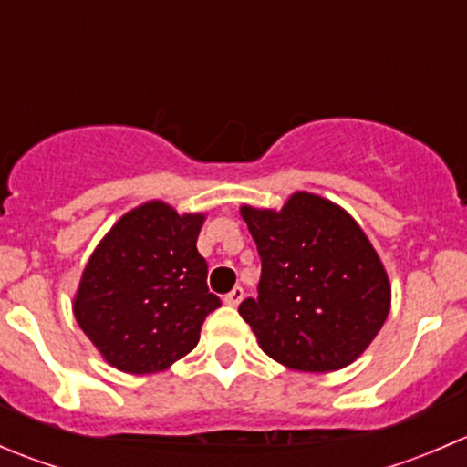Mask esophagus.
Here are the masks:
<instances>
[{
	"label": "esophagus",
	"instance_id": "esophagus-1",
	"mask_svg": "<svg viewBox=\"0 0 467 467\" xmlns=\"http://www.w3.org/2000/svg\"><path fill=\"white\" fill-rule=\"evenodd\" d=\"M242 300H244V289H242V286H234V289L230 291L228 296H225L223 303L230 305V307H237V305L242 303Z\"/></svg>",
	"mask_w": 467,
	"mask_h": 467
}]
</instances>
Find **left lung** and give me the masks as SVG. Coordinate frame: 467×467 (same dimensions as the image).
Wrapping results in <instances>:
<instances>
[{"instance_id": "8db88e82", "label": "left lung", "mask_w": 467, "mask_h": 467, "mask_svg": "<svg viewBox=\"0 0 467 467\" xmlns=\"http://www.w3.org/2000/svg\"><path fill=\"white\" fill-rule=\"evenodd\" d=\"M257 244V298L239 314L277 364L305 373L346 368L370 346L390 309L379 255L343 207L296 192L280 212L242 205Z\"/></svg>"}]
</instances>
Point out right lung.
I'll list each match as a JSON object with an SVG mask.
<instances>
[{"instance_id": "1", "label": "right lung", "mask_w": 467, "mask_h": 467, "mask_svg": "<svg viewBox=\"0 0 467 467\" xmlns=\"http://www.w3.org/2000/svg\"><path fill=\"white\" fill-rule=\"evenodd\" d=\"M203 221L149 201L126 212L89 255L74 317L121 373L167 370L194 350L205 317L221 307L196 251Z\"/></svg>"}]
</instances>
